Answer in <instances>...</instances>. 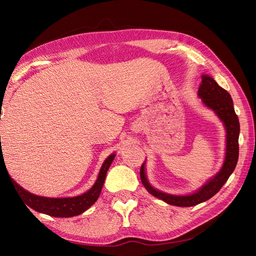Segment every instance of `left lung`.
Masks as SVG:
<instances>
[{"label":"left lung","instance_id":"left-lung-1","mask_svg":"<svg viewBox=\"0 0 256 256\" xmlns=\"http://www.w3.org/2000/svg\"><path fill=\"white\" fill-rule=\"evenodd\" d=\"M198 96L202 98L205 106L212 109L216 114L219 116V118L224 122V126L226 129V160L222 166L220 172L216 174L214 178H212L207 184H205L202 188L198 192L193 193L190 196H178L168 194V193L158 191L154 189L147 180L145 171H144V164L140 170L141 182L145 189L148 191L150 194L156 196L166 203L174 206L180 207H190L196 206L200 203H203L205 200L212 198L216 192H218L223 184L226 182L230 174L234 172L238 161L239 154V120L238 116L235 113L233 100H232L230 95L228 92L222 88L220 85L216 83L212 76H202V84L198 88Z\"/></svg>","mask_w":256,"mask_h":256}]
</instances>
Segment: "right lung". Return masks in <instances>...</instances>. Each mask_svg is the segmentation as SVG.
I'll use <instances>...</instances> for the list:
<instances>
[{"instance_id":"add662e5","label":"right lung","mask_w":256,"mask_h":256,"mask_svg":"<svg viewBox=\"0 0 256 256\" xmlns=\"http://www.w3.org/2000/svg\"><path fill=\"white\" fill-rule=\"evenodd\" d=\"M114 157L115 154H110V156L106 159L102 168H100V172L95 184L92 186L88 192H85L82 196H76V198H51L38 196L32 194V193H30L22 187H20V186L14 180H12V182L14 186V188H16L17 192L19 193V196L24 200L26 204L28 207L34 209V210L49 214L52 216H58V218H70V216L81 214L96 202L97 198H99L100 192H102L106 172L108 170H109L112 161L114 160ZM1 159H3L2 150H0V161Z\"/></svg>"}]
</instances>
